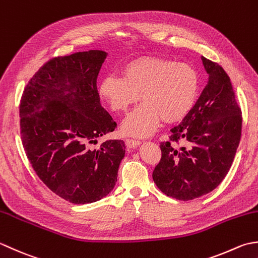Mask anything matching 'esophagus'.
Segmentation results:
<instances>
[{
    "mask_svg": "<svg viewBox=\"0 0 258 258\" xmlns=\"http://www.w3.org/2000/svg\"><path fill=\"white\" fill-rule=\"evenodd\" d=\"M140 144V140H137L134 138H125V146H127L128 148H135V147L139 146Z\"/></svg>",
    "mask_w": 258,
    "mask_h": 258,
    "instance_id": "esophagus-1",
    "label": "esophagus"
}]
</instances>
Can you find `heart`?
Wrapping results in <instances>:
<instances>
[{
	"instance_id": "b5f03b06",
	"label": "heart",
	"mask_w": 258,
	"mask_h": 258,
	"mask_svg": "<svg viewBox=\"0 0 258 258\" xmlns=\"http://www.w3.org/2000/svg\"><path fill=\"white\" fill-rule=\"evenodd\" d=\"M199 78L187 63L141 57L129 62L122 77L109 75L99 86V96L113 112L121 113L143 103L122 122V133L146 137L155 133L160 120L171 123L185 118L196 102Z\"/></svg>"
}]
</instances>
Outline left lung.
<instances>
[{
	"instance_id": "left-lung-1",
	"label": "left lung",
	"mask_w": 258,
	"mask_h": 258,
	"mask_svg": "<svg viewBox=\"0 0 258 258\" xmlns=\"http://www.w3.org/2000/svg\"><path fill=\"white\" fill-rule=\"evenodd\" d=\"M208 82L195 106L160 144L152 179L167 196L191 201L213 191L232 166L241 136V110L227 73L202 56ZM182 142L181 147L177 144Z\"/></svg>"
}]
</instances>
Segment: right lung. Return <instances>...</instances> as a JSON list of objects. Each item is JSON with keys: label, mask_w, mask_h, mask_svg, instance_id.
<instances>
[{"label": "right lung", "mask_w": 258, "mask_h": 258, "mask_svg": "<svg viewBox=\"0 0 258 258\" xmlns=\"http://www.w3.org/2000/svg\"><path fill=\"white\" fill-rule=\"evenodd\" d=\"M106 57L100 50L53 57L36 71L20 102L30 164L50 190L77 205L98 202L112 190L125 154L122 140L91 147L117 128L97 89Z\"/></svg>", "instance_id": "right-lung-1"}]
</instances>
